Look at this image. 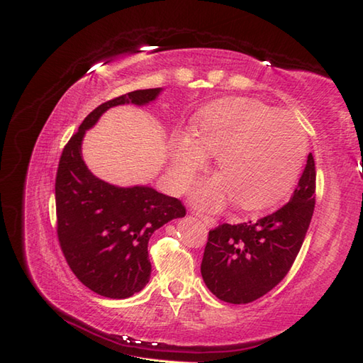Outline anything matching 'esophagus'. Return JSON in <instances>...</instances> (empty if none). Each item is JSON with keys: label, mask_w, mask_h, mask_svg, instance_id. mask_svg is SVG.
Returning <instances> with one entry per match:
<instances>
[{"label": "esophagus", "mask_w": 363, "mask_h": 363, "mask_svg": "<svg viewBox=\"0 0 363 363\" xmlns=\"http://www.w3.org/2000/svg\"><path fill=\"white\" fill-rule=\"evenodd\" d=\"M194 215H196V217L201 220L206 226H213L215 225V220L212 218V217H209V215H204V213H201V212H194Z\"/></svg>", "instance_id": "esophagus-1"}]
</instances>
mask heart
Wrapping results in <instances>:
<instances>
[{"label":"heart","instance_id":"b5f03b06","mask_svg":"<svg viewBox=\"0 0 363 363\" xmlns=\"http://www.w3.org/2000/svg\"><path fill=\"white\" fill-rule=\"evenodd\" d=\"M307 151V137L289 113L252 99H220L198 113L191 134L172 142V176L186 189L217 156L220 176L199 182L191 191L204 209H220L229 198L242 209H262L279 199L295 181Z\"/></svg>","mask_w":363,"mask_h":363}]
</instances>
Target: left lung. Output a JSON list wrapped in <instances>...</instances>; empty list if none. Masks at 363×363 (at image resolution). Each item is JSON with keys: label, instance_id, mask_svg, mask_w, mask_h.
Wrapping results in <instances>:
<instances>
[{"label": "left lung", "instance_id": "left-lung-1", "mask_svg": "<svg viewBox=\"0 0 363 363\" xmlns=\"http://www.w3.org/2000/svg\"><path fill=\"white\" fill-rule=\"evenodd\" d=\"M315 160L307 164L289 203L256 221L209 230L201 262L203 279L215 296L248 304L279 284L295 262L315 209Z\"/></svg>", "mask_w": 363, "mask_h": 363}]
</instances>
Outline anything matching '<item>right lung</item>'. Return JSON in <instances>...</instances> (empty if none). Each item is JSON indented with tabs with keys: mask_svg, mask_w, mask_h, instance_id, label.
I'll return each mask as SVG.
<instances>
[{
	"mask_svg": "<svg viewBox=\"0 0 363 363\" xmlns=\"http://www.w3.org/2000/svg\"><path fill=\"white\" fill-rule=\"evenodd\" d=\"M162 89L134 90L98 106L65 145L56 174L57 238L68 267L98 295L133 296L150 281L154 230L186 215L177 198L151 187H115L90 173L81 156L86 130L113 106L148 104Z\"/></svg>",
	"mask_w": 363,
	"mask_h": 363,
	"instance_id": "1",
	"label": "right lung"
}]
</instances>
